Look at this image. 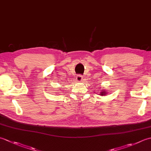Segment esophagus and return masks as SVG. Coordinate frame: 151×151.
<instances>
[{
  "instance_id": "obj_1",
  "label": "esophagus",
  "mask_w": 151,
  "mask_h": 151,
  "mask_svg": "<svg viewBox=\"0 0 151 151\" xmlns=\"http://www.w3.org/2000/svg\"><path fill=\"white\" fill-rule=\"evenodd\" d=\"M83 76L82 75H77L76 77V81L77 82H81L82 81Z\"/></svg>"
}]
</instances>
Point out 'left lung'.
<instances>
[{"label":"left lung","instance_id":"left-lung-1","mask_svg":"<svg viewBox=\"0 0 151 151\" xmlns=\"http://www.w3.org/2000/svg\"><path fill=\"white\" fill-rule=\"evenodd\" d=\"M107 93H108V92L106 91V90H105V89H101L100 93H99V94L101 96H105V95H106Z\"/></svg>","mask_w":151,"mask_h":151}]
</instances>
